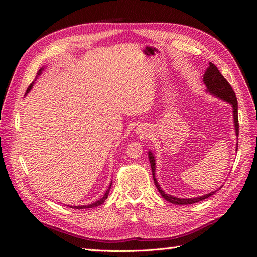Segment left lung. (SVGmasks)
Returning <instances> with one entry per match:
<instances>
[{
    "label": "left lung",
    "mask_w": 257,
    "mask_h": 257,
    "mask_svg": "<svg viewBox=\"0 0 257 257\" xmlns=\"http://www.w3.org/2000/svg\"><path fill=\"white\" fill-rule=\"evenodd\" d=\"M209 67L207 68V71L204 75V82L206 84V87L208 89V92L211 93V94L217 96L219 98L226 100L227 103H229L232 106V112H234V123H235V128H236V134L237 136L239 135V122H238V103H237V97L234 90H232L231 85L229 84V82L224 78V76L220 73L217 67L210 62L209 63ZM238 145V144H237ZM238 147V146H237ZM238 149V148H237ZM149 160H150V164H151V169H152V175H153V180L155 183V186H157L159 192L161 193L162 197H164V199H166L167 201L175 205H190V204H195V203H199V201L204 200L208 197H210L211 195L217 191L211 192L209 194H206L204 196H199L196 198H178V197H174L169 194H166L164 191L161 189V186L159 185L157 179H155L154 173H155V161H154V157L152 152H149Z\"/></svg>",
    "instance_id": "obj_1"
}]
</instances>
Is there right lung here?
Segmentation results:
<instances>
[{
    "label": "right lung",
    "mask_w": 257,
    "mask_h": 257,
    "mask_svg": "<svg viewBox=\"0 0 257 257\" xmlns=\"http://www.w3.org/2000/svg\"><path fill=\"white\" fill-rule=\"evenodd\" d=\"M42 71H43V69H41V71L38 72V75H40V74L42 73ZM32 85H33V82L29 85V88L27 89V93L31 90V88H32ZM111 184H112V182L110 183L109 188H108V190L106 191L105 195H104L102 198H100V199H98L97 201H95V203H93V204H91V205H87V206H71V207L74 208V209H88V208H94V207H97V206H99V205H102V204L104 203V201L107 199V197H108V194H109V191H110V188H111Z\"/></svg>",
    "instance_id": "obj_1"
}]
</instances>
